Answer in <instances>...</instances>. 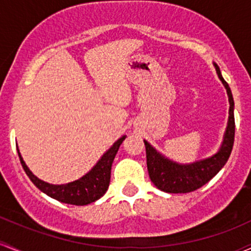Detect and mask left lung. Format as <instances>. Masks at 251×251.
Segmentation results:
<instances>
[{
    "mask_svg": "<svg viewBox=\"0 0 251 251\" xmlns=\"http://www.w3.org/2000/svg\"><path fill=\"white\" fill-rule=\"evenodd\" d=\"M213 65L216 68L217 75L226 89L228 103H230L227 126L219 150L207 158L183 164L162 155L148 140H144L145 150H147L148 172L151 182L155 184L157 188L166 193H175V194L176 193H189L202 187L212 177L218 174L219 170L227 162L232 151L233 139H235V115H233L235 102H233L230 87L223 78L219 67L216 63H213Z\"/></svg>",
    "mask_w": 251,
    "mask_h": 251,
    "instance_id": "1",
    "label": "left lung"
}]
</instances>
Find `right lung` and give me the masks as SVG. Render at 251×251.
<instances>
[{
    "instance_id": "obj_1",
    "label": "right lung",
    "mask_w": 251,
    "mask_h": 251,
    "mask_svg": "<svg viewBox=\"0 0 251 251\" xmlns=\"http://www.w3.org/2000/svg\"><path fill=\"white\" fill-rule=\"evenodd\" d=\"M125 138L126 136L120 137L101 156V158L96 162L95 166L87 174L79 177L78 180L63 184H52L38 178L29 170V168L26 166L23 156H21L20 151H19V148L18 153L24 170L26 172L27 176L31 178L32 182L37 186V188H39L41 192L45 193L49 197H51L52 199L58 200L60 202L70 203V205L76 206H83L99 200L107 192L109 186V181H111L112 163L114 161V157L117 155L118 150H119L121 143L125 140Z\"/></svg>"
}]
</instances>
